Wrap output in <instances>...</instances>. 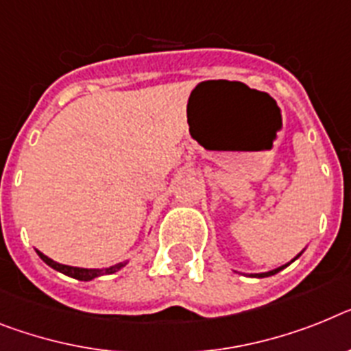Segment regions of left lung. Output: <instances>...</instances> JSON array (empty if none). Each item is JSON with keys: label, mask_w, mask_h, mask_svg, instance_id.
<instances>
[{"label": "left lung", "mask_w": 351, "mask_h": 351, "mask_svg": "<svg viewBox=\"0 0 351 351\" xmlns=\"http://www.w3.org/2000/svg\"><path fill=\"white\" fill-rule=\"evenodd\" d=\"M305 252V250H302V252L298 253V255H296V257L293 258V261L291 262H294L296 261V258L300 257V255H302V253ZM291 262H287V264H284V266H280V267H276V269H271V271H266V273H250V276H255V278H266V276H271V275H276V273H278V271H282L284 269V267H287L291 264Z\"/></svg>", "instance_id": "8db88e82"}]
</instances>
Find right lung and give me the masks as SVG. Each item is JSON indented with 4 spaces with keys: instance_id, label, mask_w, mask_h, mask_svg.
Masks as SVG:
<instances>
[{
    "instance_id": "1",
    "label": "right lung",
    "mask_w": 351,
    "mask_h": 351,
    "mask_svg": "<svg viewBox=\"0 0 351 351\" xmlns=\"http://www.w3.org/2000/svg\"><path fill=\"white\" fill-rule=\"evenodd\" d=\"M37 252V255H39L40 258H43L46 264H48L49 267H53L55 271H60V273H64V275L71 276V278H76V280H82V282H90L94 280V278H98V276H103V275H112V273H117L119 269H123V267L128 264V262H119V264H114V266H108V267H75V266H66V264H60V262H55L53 258L46 257L43 252H39V250H35Z\"/></svg>"
}]
</instances>
